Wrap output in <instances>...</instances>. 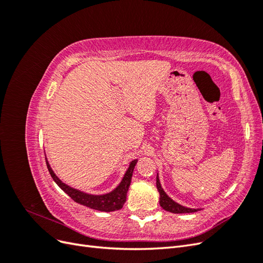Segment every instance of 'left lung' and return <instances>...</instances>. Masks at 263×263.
Returning <instances> with one entry per match:
<instances>
[{"instance_id": "obj_1", "label": "left lung", "mask_w": 263, "mask_h": 263, "mask_svg": "<svg viewBox=\"0 0 263 263\" xmlns=\"http://www.w3.org/2000/svg\"><path fill=\"white\" fill-rule=\"evenodd\" d=\"M157 189L158 192L160 194V198H159V203H160L161 208L170 213H174V214H183V213H194L200 210L197 209H189L185 208V206H182L179 203L174 202L171 197H169L166 195V193L163 191L161 184H160V180H159V177L157 176Z\"/></svg>"}]
</instances>
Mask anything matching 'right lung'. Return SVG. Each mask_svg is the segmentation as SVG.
Returning <instances> with one entry per match:
<instances>
[{"instance_id": "right-lung-1", "label": "right lung", "mask_w": 263, "mask_h": 263, "mask_svg": "<svg viewBox=\"0 0 263 263\" xmlns=\"http://www.w3.org/2000/svg\"><path fill=\"white\" fill-rule=\"evenodd\" d=\"M46 163L53 181L57 183L58 186L63 191V192L67 193L74 202L84 205L86 208H90L101 212H114L117 210H121L126 202L127 192H128L133 172L135 169V165L137 163V159L136 160H133L129 163L128 169H127L126 173L124 174L123 180L117 185V187L114 189L112 192L102 194V195H93L89 193H84L80 190H77L67 185L66 183H63L57 176H55L48 160H47V158H46Z\"/></svg>"}]
</instances>
